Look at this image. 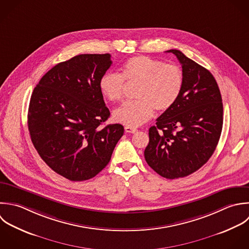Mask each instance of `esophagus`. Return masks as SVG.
<instances>
[{"label": "esophagus", "instance_id": "34e87169", "mask_svg": "<svg viewBox=\"0 0 249 249\" xmlns=\"http://www.w3.org/2000/svg\"><path fill=\"white\" fill-rule=\"evenodd\" d=\"M125 132L126 133H130V134H135L138 132V129L135 127H131V126H126L125 127Z\"/></svg>", "mask_w": 249, "mask_h": 249}]
</instances>
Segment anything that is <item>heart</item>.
<instances>
[{"instance_id": "b5f03b06", "label": "heart", "mask_w": 249, "mask_h": 249, "mask_svg": "<svg viewBox=\"0 0 249 249\" xmlns=\"http://www.w3.org/2000/svg\"><path fill=\"white\" fill-rule=\"evenodd\" d=\"M125 79L140 82L136 93L138 100L122 104L113 111V118L131 127L146 122L155 108L159 111L170 109L178 99L184 82L179 66L148 56H135L124 63L122 74L105 72L99 80L100 91L110 102H117L123 96Z\"/></svg>"}]
</instances>
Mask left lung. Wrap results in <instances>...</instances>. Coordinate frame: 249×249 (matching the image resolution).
Masks as SVG:
<instances>
[{
	"instance_id": "obj_1",
	"label": "left lung",
	"mask_w": 249,
	"mask_h": 249,
	"mask_svg": "<svg viewBox=\"0 0 249 249\" xmlns=\"http://www.w3.org/2000/svg\"><path fill=\"white\" fill-rule=\"evenodd\" d=\"M182 67L184 82L175 105L149 128L144 150L146 163L161 177H187L204 166L213 154L223 125L219 87L206 68L171 49Z\"/></svg>"
}]
</instances>
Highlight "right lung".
Returning <instances> with one entry per match:
<instances>
[{
  "label": "right lung",
  "instance_id": "obj_1",
  "mask_svg": "<svg viewBox=\"0 0 249 249\" xmlns=\"http://www.w3.org/2000/svg\"><path fill=\"white\" fill-rule=\"evenodd\" d=\"M110 54H80L49 70L35 87L28 128L40 158L71 181L97 176L124 134L121 124L102 127L110 115L99 87Z\"/></svg>",
  "mask_w": 249,
  "mask_h": 249
}]
</instances>
